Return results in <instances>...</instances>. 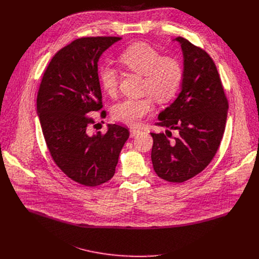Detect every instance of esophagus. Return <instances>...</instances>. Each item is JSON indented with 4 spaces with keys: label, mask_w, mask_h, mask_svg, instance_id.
I'll list each match as a JSON object with an SVG mask.
<instances>
[{
    "label": "esophagus",
    "mask_w": 259,
    "mask_h": 259,
    "mask_svg": "<svg viewBox=\"0 0 259 259\" xmlns=\"http://www.w3.org/2000/svg\"><path fill=\"white\" fill-rule=\"evenodd\" d=\"M139 132H140V131H139V129H137V128H130V136H131V137H134V136L137 135Z\"/></svg>",
    "instance_id": "esophagus-1"
}]
</instances>
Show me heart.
<instances>
[{
  "label": "heart",
  "mask_w": 259,
  "mask_h": 259,
  "mask_svg": "<svg viewBox=\"0 0 259 259\" xmlns=\"http://www.w3.org/2000/svg\"><path fill=\"white\" fill-rule=\"evenodd\" d=\"M119 62L127 70L143 77L141 91L146 93L140 98H127L114 105L112 116L116 121L137 125L154 110L155 98L167 102L178 92L183 79L181 63L174 57L162 56L156 48L145 43H135L127 47L119 56ZM98 79L102 90L116 95L119 86V73L110 65H101Z\"/></svg>",
  "instance_id": "heart-1"
}]
</instances>
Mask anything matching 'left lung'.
<instances>
[{
    "mask_svg": "<svg viewBox=\"0 0 259 259\" xmlns=\"http://www.w3.org/2000/svg\"><path fill=\"white\" fill-rule=\"evenodd\" d=\"M173 41L181 47L183 79L175 100L158 116V125L169 130L166 134L151 133L152 162L162 179L183 182L203 171L215 156L224 136L229 103L209 54L181 36ZM170 130L179 131L177 138H167Z\"/></svg>",
    "mask_w": 259,
    "mask_h": 259,
    "instance_id": "1",
    "label": "left lung"
}]
</instances>
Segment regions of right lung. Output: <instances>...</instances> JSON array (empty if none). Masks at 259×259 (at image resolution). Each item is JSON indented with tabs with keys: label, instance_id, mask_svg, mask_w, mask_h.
Returning a JSON list of instances; mask_svg holds the SVG:
<instances>
[{
	"label": "right lung",
	"instance_id": "obj_1",
	"mask_svg": "<svg viewBox=\"0 0 259 259\" xmlns=\"http://www.w3.org/2000/svg\"><path fill=\"white\" fill-rule=\"evenodd\" d=\"M119 36H90L60 49L47 66L36 97V114L50 155L70 179L97 187L115 174L129 138L127 128L107 125L105 134H89L87 117L102 107L98 60ZM101 117H105L102 110Z\"/></svg>",
	"mask_w": 259,
	"mask_h": 259
}]
</instances>
